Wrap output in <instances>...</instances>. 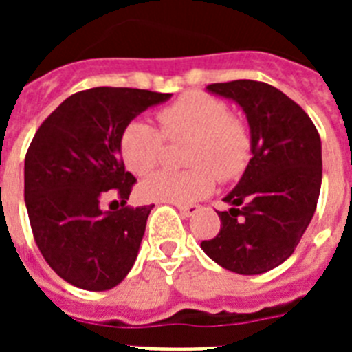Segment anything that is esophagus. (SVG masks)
Returning <instances> with one entry per match:
<instances>
[{
  "label": "esophagus",
  "mask_w": 352,
  "mask_h": 352,
  "mask_svg": "<svg viewBox=\"0 0 352 352\" xmlns=\"http://www.w3.org/2000/svg\"><path fill=\"white\" fill-rule=\"evenodd\" d=\"M179 210V213L183 214V217H192V214H195L199 211V206L197 204H176Z\"/></svg>",
  "instance_id": "esophagus-1"
}]
</instances>
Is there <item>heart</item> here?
Returning a JSON list of instances; mask_svg holds the SVG:
<instances>
[{
    "mask_svg": "<svg viewBox=\"0 0 352 352\" xmlns=\"http://www.w3.org/2000/svg\"><path fill=\"white\" fill-rule=\"evenodd\" d=\"M160 130L146 121H132L120 139L125 166L144 176L158 166L166 141L188 139L185 170H158L139 185L146 201L188 204L211 192L214 176L220 182L238 178L252 155L250 130L232 116L223 100L203 91H188L157 113Z\"/></svg>",
    "mask_w": 352,
    "mask_h": 352,
    "instance_id": "obj_1",
    "label": "heart"
}]
</instances>
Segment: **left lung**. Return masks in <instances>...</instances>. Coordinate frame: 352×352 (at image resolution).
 I'll use <instances>...</instances> for the list:
<instances>
[{"mask_svg": "<svg viewBox=\"0 0 352 352\" xmlns=\"http://www.w3.org/2000/svg\"><path fill=\"white\" fill-rule=\"evenodd\" d=\"M211 93L241 105L252 133L243 178L217 211L220 231L201 248L229 272L259 275L284 263L307 231L321 192V138L303 109L275 86L239 79Z\"/></svg>", "mask_w": 352, "mask_h": 352, "instance_id": "obj_1", "label": "left lung"}]
</instances>
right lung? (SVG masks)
Masks as SVG:
<instances>
[{
	"instance_id": "add662e5",
	"label": "right lung",
	"mask_w": 352,
	"mask_h": 352,
	"mask_svg": "<svg viewBox=\"0 0 352 352\" xmlns=\"http://www.w3.org/2000/svg\"><path fill=\"white\" fill-rule=\"evenodd\" d=\"M169 96L84 89L36 130L24 160V201L36 247L68 284L107 291L132 270L153 204L125 206L138 179L125 170L120 139L133 118ZM114 197L120 210H102L101 201Z\"/></svg>"
}]
</instances>
